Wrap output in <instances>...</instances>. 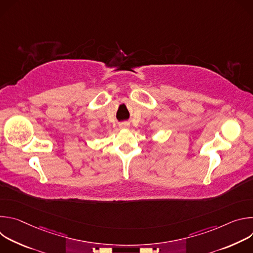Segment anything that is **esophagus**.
Returning a JSON list of instances; mask_svg holds the SVG:
<instances>
[{
	"label": "esophagus",
	"instance_id": "34e87169",
	"mask_svg": "<svg viewBox=\"0 0 253 253\" xmlns=\"http://www.w3.org/2000/svg\"><path fill=\"white\" fill-rule=\"evenodd\" d=\"M119 128L122 129V130H124V129H129V128H130V124L127 123V122H123V123L119 124Z\"/></svg>",
	"mask_w": 253,
	"mask_h": 253
}]
</instances>
